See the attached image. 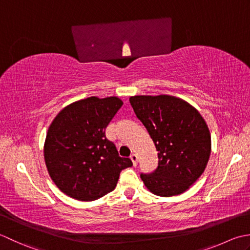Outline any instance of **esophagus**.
I'll return each instance as SVG.
<instances>
[{
	"label": "esophagus",
	"mask_w": 250,
	"mask_h": 250,
	"mask_svg": "<svg viewBox=\"0 0 250 250\" xmlns=\"http://www.w3.org/2000/svg\"><path fill=\"white\" fill-rule=\"evenodd\" d=\"M130 160H131L132 165H134V166H136L137 164H138V157H137L136 154L132 153V154L130 155Z\"/></svg>",
	"instance_id": "esophagus-1"
}]
</instances>
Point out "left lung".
I'll use <instances>...</instances> for the list:
<instances>
[{
    "label": "left lung",
    "instance_id": "1",
    "mask_svg": "<svg viewBox=\"0 0 250 250\" xmlns=\"http://www.w3.org/2000/svg\"><path fill=\"white\" fill-rule=\"evenodd\" d=\"M129 103L153 140L159 163L151 174H140L159 196L189 189L206 168L211 150L209 129L198 111L174 96H134Z\"/></svg>",
    "mask_w": 250,
    "mask_h": 250
}]
</instances>
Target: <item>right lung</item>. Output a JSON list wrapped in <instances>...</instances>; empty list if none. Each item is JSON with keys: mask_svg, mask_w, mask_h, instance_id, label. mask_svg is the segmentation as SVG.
<instances>
[{"mask_svg": "<svg viewBox=\"0 0 250 250\" xmlns=\"http://www.w3.org/2000/svg\"><path fill=\"white\" fill-rule=\"evenodd\" d=\"M123 105L118 97H89L65 106L50 124L44 146L48 174L60 191L95 201L113 191L121 171L132 166L121 157L105 128Z\"/></svg>", "mask_w": 250, "mask_h": 250, "instance_id": "right-lung-1", "label": "right lung"}]
</instances>
